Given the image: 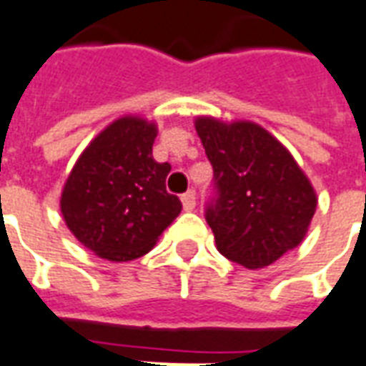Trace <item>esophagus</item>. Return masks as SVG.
Returning a JSON list of instances; mask_svg holds the SVG:
<instances>
[{
	"mask_svg": "<svg viewBox=\"0 0 366 366\" xmlns=\"http://www.w3.org/2000/svg\"><path fill=\"white\" fill-rule=\"evenodd\" d=\"M180 199H182L184 211H194V207H196V192L188 190L186 194H182Z\"/></svg>",
	"mask_w": 366,
	"mask_h": 366,
	"instance_id": "34e87169",
	"label": "esophagus"
}]
</instances>
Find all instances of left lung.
<instances>
[{
    "mask_svg": "<svg viewBox=\"0 0 366 366\" xmlns=\"http://www.w3.org/2000/svg\"><path fill=\"white\" fill-rule=\"evenodd\" d=\"M196 132L213 167L205 221L224 258L248 269L273 264L302 242L316 192L293 155L254 122L199 116Z\"/></svg>",
    "mask_w": 366,
    "mask_h": 366,
    "instance_id": "1",
    "label": "left lung"
}]
</instances>
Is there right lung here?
<instances>
[{"label": "right lung", "instance_id": "1", "mask_svg": "<svg viewBox=\"0 0 366 366\" xmlns=\"http://www.w3.org/2000/svg\"><path fill=\"white\" fill-rule=\"evenodd\" d=\"M157 126L137 116L114 120L86 145L59 199L67 229L99 258L147 254L182 209L167 192L169 162L153 159Z\"/></svg>", "mask_w": 366, "mask_h": 366}]
</instances>
